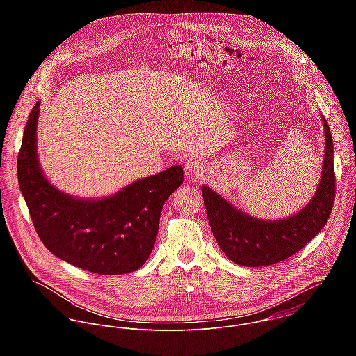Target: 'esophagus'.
<instances>
[{
	"label": "esophagus",
	"instance_id": "34e87169",
	"mask_svg": "<svg viewBox=\"0 0 356 356\" xmlns=\"http://www.w3.org/2000/svg\"><path fill=\"white\" fill-rule=\"evenodd\" d=\"M203 165L199 160L196 159H192L189 160L186 164H185V172L189 178H197L199 175L203 174Z\"/></svg>",
	"mask_w": 356,
	"mask_h": 356
}]
</instances>
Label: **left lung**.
I'll use <instances>...</instances> for the list:
<instances>
[{
  "label": "left lung",
  "mask_w": 356,
  "mask_h": 356,
  "mask_svg": "<svg viewBox=\"0 0 356 356\" xmlns=\"http://www.w3.org/2000/svg\"><path fill=\"white\" fill-rule=\"evenodd\" d=\"M325 154L315 195L300 211L288 218L266 220L252 216L203 185L208 222L220 250L234 263L247 267L270 266L305 247L326 225L336 191L333 140L323 115Z\"/></svg>",
  "instance_id": "8db88e82"
}]
</instances>
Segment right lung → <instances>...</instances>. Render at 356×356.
<instances>
[{"instance_id":"1","label":"right lung","mask_w":356,"mask_h":356,"mask_svg":"<svg viewBox=\"0 0 356 356\" xmlns=\"http://www.w3.org/2000/svg\"><path fill=\"white\" fill-rule=\"evenodd\" d=\"M40 102L29 115L17 156V179L34 227L51 254L82 270L119 275L149 257L165 200L184 182L182 165L143 179L102 199H81L54 188L37 149Z\"/></svg>"}]
</instances>
